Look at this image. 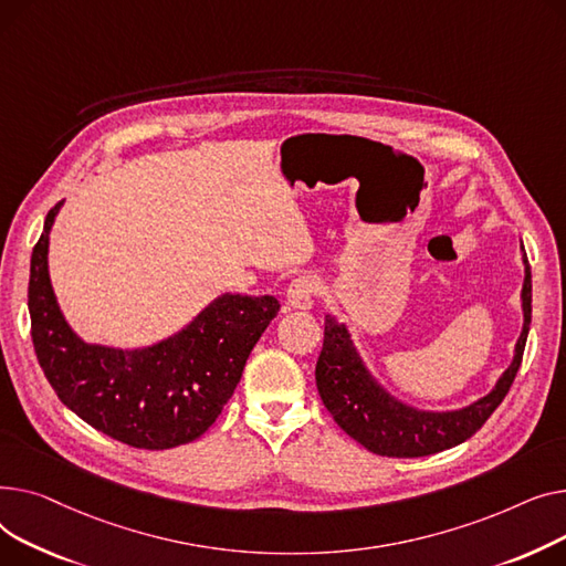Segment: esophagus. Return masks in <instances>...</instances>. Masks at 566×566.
Here are the masks:
<instances>
[{"label":"esophagus","instance_id":"esophagus-1","mask_svg":"<svg viewBox=\"0 0 566 566\" xmlns=\"http://www.w3.org/2000/svg\"><path fill=\"white\" fill-rule=\"evenodd\" d=\"M317 281L311 276H298L290 283L287 294H285V304L287 311H308L317 296Z\"/></svg>","mask_w":566,"mask_h":566}]
</instances>
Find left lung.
Masks as SVG:
<instances>
[{
  "label": "left lung",
  "mask_w": 566,
  "mask_h": 566,
  "mask_svg": "<svg viewBox=\"0 0 566 566\" xmlns=\"http://www.w3.org/2000/svg\"><path fill=\"white\" fill-rule=\"evenodd\" d=\"M523 260L525 281L521 296L525 322L514 360L486 397L461 411L424 413L392 400L363 368L345 324H338L336 317L326 315L315 381L326 411L334 416L340 429L370 452L400 459L437 454L471 439L497 405L505 400L521 368L530 319H533V276H530L527 255H523Z\"/></svg>",
  "instance_id": "8db88e82"
}]
</instances>
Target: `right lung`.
Instances as JSON below:
<instances>
[{
	"label": "right lung",
	"instance_id": "right-lung-1",
	"mask_svg": "<svg viewBox=\"0 0 566 566\" xmlns=\"http://www.w3.org/2000/svg\"><path fill=\"white\" fill-rule=\"evenodd\" d=\"M56 203L29 270L31 340L59 400L103 434L142 450H169L206 434L235 392L247 358L279 315L274 296L223 294L178 336L148 349L82 343L65 324L48 274Z\"/></svg>",
	"mask_w": 566,
	"mask_h": 566
}]
</instances>
